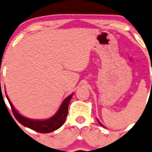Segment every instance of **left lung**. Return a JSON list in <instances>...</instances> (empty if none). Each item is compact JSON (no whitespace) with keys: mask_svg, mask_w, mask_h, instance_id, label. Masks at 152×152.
Masks as SVG:
<instances>
[{"mask_svg":"<svg viewBox=\"0 0 152 152\" xmlns=\"http://www.w3.org/2000/svg\"><path fill=\"white\" fill-rule=\"evenodd\" d=\"M97 121H99V124H100V125H101V126H104V125H103V124H102V123H101V122H100V121H99V120H98V119H97Z\"/></svg>","mask_w":152,"mask_h":152,"instance_id":"left-lung-1","label":"left lung"}]
</instances>
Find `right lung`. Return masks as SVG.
I'll use <instances>...</instances> for the list:
<instances>
[{
  "label": "right lung",
  "instance_id": "right-lung-1",
  "mask_svg": "<svg viewBox=\"0 0 152 152\" xmlns=\"http://www.w3.org/2000/svg\"><path fill=\"white\" fill-rule=\"evenodd\" d=\"M73 95V94H71L68 97H67L63 101L57 113L54 115L52 116L51 118L46 119V120H32V119H29L28 118L21 115L15 110L7 96V98L10 102L14 116L20 124H21L24 126L28 127V128L31 129L34 131L38 132L49 133L58 129L65 123L67 113H68V105Z\"/></svg>",
  "mask_w": 152,
  "mask_h": 152
}]
</instances>
